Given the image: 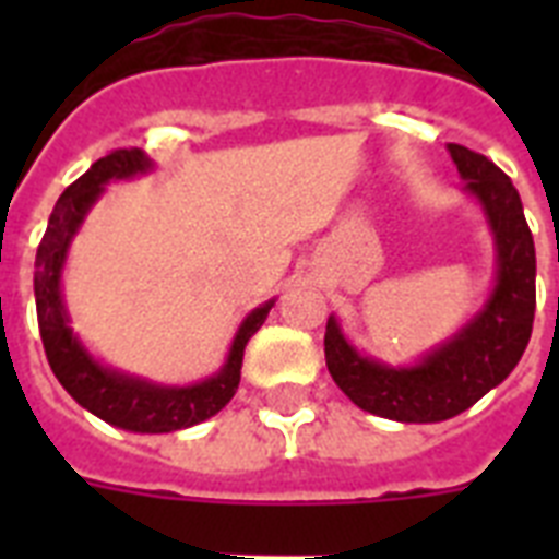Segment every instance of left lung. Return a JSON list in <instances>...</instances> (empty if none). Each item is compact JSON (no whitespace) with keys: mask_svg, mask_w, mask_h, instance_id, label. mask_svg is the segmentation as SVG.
Returning <instances> with one entry per match:
<instances>
[{"mask_svg":"<svg viewBox=\"0 0 559 559\" xmlns=\"http://www.w3.org/2000/svg\"><path fill=\"white\" fill-rule=\"evenodd\" d=\"M461 179L485 211L496 243V287L487 305L452 340L417 366L391 368L362 357L328 319L324 359L333 382L359 408L400 424H438L467 412L516 368L528 348L537 307V254L511 177L481 153L450 144Z\"/></svg>","mask_w":559,"mask_h":559,"instance_id":"obj_1","label":"left lung"}]
</instances>
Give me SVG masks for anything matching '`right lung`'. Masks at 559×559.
I'll return each mask as SVG.
<instances>
[{
	"label": "right lung",
	"mask_w": 559,
	"mask_h": 559,
	"mask_svg": "<svg viewBox=\"0 0 559 559\" xmlns=\"http://www.w3.org/2000/svg\"><path fill=\"white\" fill-rule=\"evenodd\" d=\"M153 162L144 156V151L130 147V151H112L104 159H98L78 182L66 188L57 200L48 228L37 249V272H34V298H37V322L43 348H46L48 366L55 371L69 394H72L83 408L100 420L127 429V432H177L193 424L209 420L235 397L240 385V366H243L246 342L252 340L263 319L270 316L275 301L254 307L246 316L243 324L237 328V336L228 350L226 366L214 377L193 385H156V382L139 380L130 373L112 371L100 366L98 359L81 345L69 328L66 316L63 293H60V275H63L66 252L72 243L74 231L81 228L86 211L95 205L104 186L112 179H130L139 174H147Z\"/></svg>",
	"instance_id": "1"
}]
</instances>
